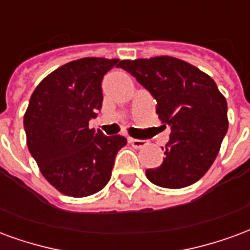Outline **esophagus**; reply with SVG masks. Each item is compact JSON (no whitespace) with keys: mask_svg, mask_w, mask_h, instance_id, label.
<instances>
[{"mask_svg":"<svg viewBox=\"0 0 250 250\" xmlns=\"http://www.w3.org/2000/svg\"><path fill=\"white\" fill-rule=\"evenodd\" d=\"M128 142H130L132 147L135 148H143L145 146H147V141H143V139H134V138H128Z\"/></svg>","mask_w":250,"mask_h":250,"instance_id":"1","label":"esophagus"}]
</instances>
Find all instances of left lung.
<instances>
[{"instance_id": "8db88e82", "label": "left lung", "mask_w": 250, "mask_h": 250, "mask_svg": "<svg viewBox=\"0 0 250 250\" xmlns=\"http://www.w3.org/2000/svg\"><path fill=\"white\" fill-rule=\"evenodd\" d=\"M120 68L151 93L159 119L171 128L166 158L159 167L147 168L148 181L166 188L195 184L214 162L229 127L226 99L214 80L170 56L123 60Z\"/></svg>"}]
</instances>
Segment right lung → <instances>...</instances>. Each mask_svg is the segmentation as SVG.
<instances>
[{
	"label": "right lung",
	"mask_w": 250,
	"mask_h": 250,
	"mask_svg": "<svg viewBox=\"0 0 250 250\" xmlns=\"http://www.w3.org/2000/svg\"><path fill=\"white\" fill-rule=\"evenodd\" d=\"M118 59L84 57L66 62L36 87L24 115L26 145L49 184L69 197H87L108 184L122 135L89 128L103 104V76Z\"/></svg>",
	"instance_id": "right-lung-1"
}]
</instances>
